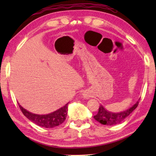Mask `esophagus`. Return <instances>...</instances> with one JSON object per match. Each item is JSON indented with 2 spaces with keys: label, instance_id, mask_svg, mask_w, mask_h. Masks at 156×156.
Wrapping results in <instances>:
<instances>
[{
  "label": "esophagus",
  "instance_id": "obj_1",
  "mask_svg": "<svg viewBox=\"0 0 156 156\" xmlns=\"http://www.w3.org/2000/svg\"><path fill=\"white\" fill-rule=\"evenodd\" d=\"M84 98H86V99H89V96L88 94L84 93Z\"/></svg>",
  "mask_w": 156,
  "mask_h": 156
}]
</instances>
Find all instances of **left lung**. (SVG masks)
Here are the masks:
<instances>
[{
    "label": "left lung",
    "instance_id": "obj_1",
    "mask_svg": "<svg viewBox=\"0 0 156 156\" xmlns=\"http://www.w3.org/2000/svg\"><path fill=\"white\" fill-rule=\"evenodd\" d=\"M138 105V101L132 106L131 108H128L127 110L119 113H113L108 112L102 105H100L99 108V112L97 114L94 116V118L96 121L103 125L106 126H114L120 123L127 118L134 110L136 109Z\"/></svg>",
    "mask_w": 156,
    "mask_h": 156
}]
</instances>
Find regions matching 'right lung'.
Here are the masks:
<instances>
[{
  "label": "right lung",
  "mask_w": 156,
  "mask_h": 156,
  "mask_svg": "<svg viewBox=\"0 0 156 156\" xmlns=\"http://www.w3.org/2000/svg\"><path fill=\"white\" fill-rule=\"evenodd\" d=\"M68 104L69 103L66 104L65 106L54 112L44 115L33 114V113L25 109L20 104L18 105L24 116L27 117L32 122L41 127L54 128L62 124L65 121L67 115Z\"/></svg>",
  "instance_id": "1"
}]
</instances>
